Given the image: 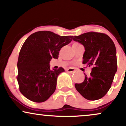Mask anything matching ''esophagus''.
<instances>
[{"instance_id": "34e87169", "label": "esophagus", "mask_w": 126, "mask_h": 126, "mask_svg": "<svg viewBox=\"0 0 126 126\" xmlns=\"http://www.w3.org/2000/svg\"><path fill=\"white\" fill-rule=\"evenodd\" d=\"M66 71L69 72V73H72V72H75V70L74 69H73V68H69V69H67V70H66Z\"/></svg>"}]
</instances>
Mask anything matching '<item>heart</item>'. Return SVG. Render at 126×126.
<instances>
[{"label":"heart","mask_w":126,"mask_h":126,"mask_svg":"<svg viewBox=\"0 0 126 126\" xmlns=\"http://www.w3.org/2000/svg\"><path fill=\"white\" fill-rule=\"evenodd\" d=\"M75 44H78V43H75Z\"/></svg>","instance_id":"1"}]
</instances>
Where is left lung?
<instances>
[{"instance_id":"left-lung-1","label":"left lung","mask_w":126,"mask_h":126,"mask_svg":"<svg viewBox=\"0 0 126 126\" xmlns=\"http://www.w3.org/2000/svg\"><path fill=\"white\" fill-rule=\"evenodd\" d=\"M73 40L84 46L82 63L92 66L90 75L84 73L85 80L75 88L86 99H100L109 91L117 70L115 44L109 36L95 32L74 36Z\"/></svg>"}]
</instances>
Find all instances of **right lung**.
Here are the masks:
<instances>
[{"instance_id":"1","label":"right lung","mask_w":126,"mask_h":126,"mask_svg":"<svg viewBox=\"0 0 126 126\" xmlns=\"http://www.w3.org/2000/svg\"><path fill=\"white\" fill-rule=\"evenodd\" d=\"M73 36H60L51 31L33 33L19 54L17 80L20 92L33 102H43L54 92L57 77L64 69H50V62L58 59L59 51L72 41Z\"/></svg>"}]
</instances>
